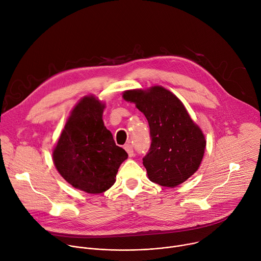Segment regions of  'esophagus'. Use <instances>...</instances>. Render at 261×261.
I'll use <instances>...</instances> for the list:
<instances>
[{
	"label": "esophagus",
	"mask_w": 261,
	"mask_h": 261,
	"mask_svg": "<svg viewBox=\"0 0 261 261\" xmlns=\"http://www.w3.org/2000/svg\"><path fill=\"white\" fill-rule=\"evenodd\" d=\"M124 148H125V150H126V152L128 153L129 157H133V155H134V152H133V147H132V145H131L130 143H127V144H125Z\"/></svg>",
	"instance_id": "esophagus-1"
}]
</instances>
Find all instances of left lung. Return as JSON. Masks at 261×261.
I'll return each instance as SVG.
<instances>
[{"mask_svg":"<svg viewBox=\"0 0 261 261\" xmlns=\"http://www.w3.org/2000/svg\"><path fill=\"white\" fill-rule=\"evenodd\" d=\"M123 98L144 115L152 137L143 165L151 181L174 188L192 176L202 161L206 140L182 102L161 86L128 90Z\"/></svg>","mask_w":261,"mask_h":261,"instance_id":"1","label":"left lung"}]
</instances>
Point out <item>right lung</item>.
<instances>
[{"instance_id": "add662e5", "label": "right lung", "mask_w": 261, "mask_h": 261, "mask_svg": "<svg viewBox=\"0 0 261 261\" xmlns=\"http://www.w3.org/2000/svg\"><path fill=\"white\" fill-rule=\"evenodd\" d=\"M105 103L94 95L82 98L70 111L53 150L54 164L73 188L90 194L108 190L128 158L104 126Z\"/></svg>"}]
</instances>
